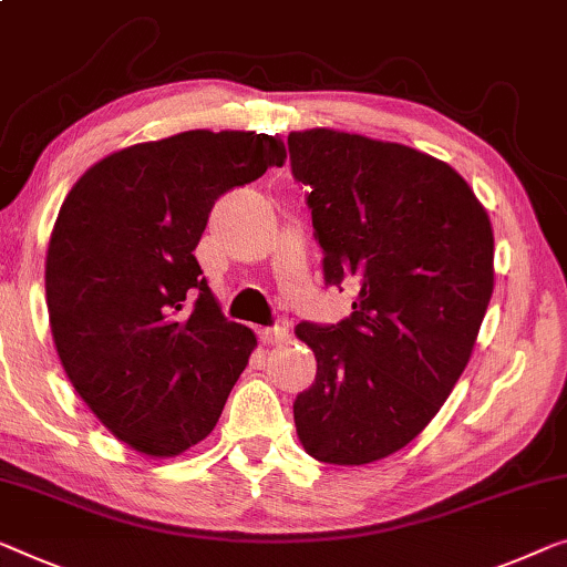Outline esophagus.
Here are the masks:
<instances>
[{"label":"esophagus","instance_id":"obj_1","mask_svg":"<svg viewBox=\"0 0 567 567\" xmlns=\"http://www.w3.org/2000/svg\"><path fill=\"white\" fill-rule=\"evenodd\" d=\"M287 336H290V331H287V326L261 328V331H259V341L265 343V346H277V343H285Z\"/></svg>","mask_w":567,"mask_h":567}]
</instances>
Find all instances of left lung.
<instances>
[{
    "label": "left lung",
    "mask_w": 567,
    "mask_h": 567,
    "mask_svg": "<svg viewBox=\"0 0 567 567\" xmlns=\"http://www.w3.org/2000/svg\"><path fill=\"white\" fill-rule=\"evenodd\" d=\"M287 145L310 185L326 285L359 287L351 318L295 328L318 361L295 427L316 461L364 466L415 441L466 369L494 292L492 221L420 150L326 126Z\"/></svg>",
    "instance_id": "8db88e82"
}]
</instances>
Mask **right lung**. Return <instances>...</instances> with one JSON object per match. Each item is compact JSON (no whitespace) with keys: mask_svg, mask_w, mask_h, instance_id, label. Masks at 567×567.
<instances>
[{"mask_svg":"<svg viewBox=\"0 0 567 567\" xmlns=\"http://www.w3.org/2000/svg\"><path fill=\"white\" fill-rule=\"evenodd\" d=\"M285 159L272 134L190 130L112 152L65 196L45 259L55 351L137 453L200 443L247 369L257 336L221 316L193 251L214 203Z\"/></svg>","mask_w":567,"mask_h":567,"instance_id":"obj_1","label":"right lung"}]
</instances>
